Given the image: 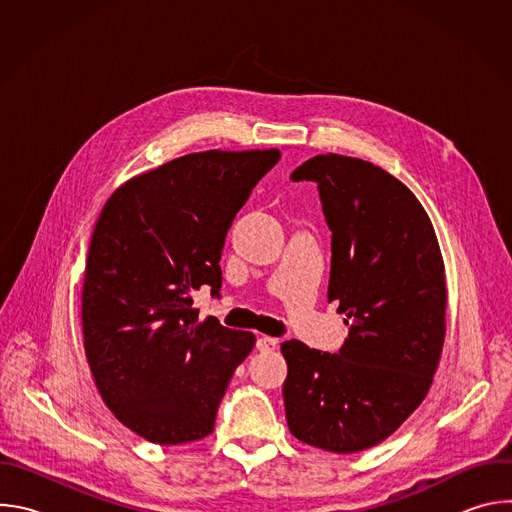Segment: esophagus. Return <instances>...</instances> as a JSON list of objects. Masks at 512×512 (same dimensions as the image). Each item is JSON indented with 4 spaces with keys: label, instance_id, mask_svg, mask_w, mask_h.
Instances as JSON below:
<instances>
[{
    "label": "esophagus",
    "instance_id": "34e87169",
    "mask_svg": "<svg viewBox=\"0 0 512 512\" xmlns=\"http://www.w3.org/2000/svg\"><path fill=\"white\" fill-rule=\"evenodd\" d=\"M257 350H261V352H271V350H275L277 348V340L275 338H269V336H261V338H257Z\"/></svg>",
    "mask_w": 512,
    "mask_h": 512
}]
</instances>
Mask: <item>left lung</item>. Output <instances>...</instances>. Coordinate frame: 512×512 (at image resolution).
Returning a JSON list of instances; mask_svg holds the SVG:
<instances>
[{
  "label": "left lung",
  "mask_w": 512,
  "mask_h": 512,
  "mask_svg": "<svg viewBox=\"0 0 512 512\" xmlns=\"http://www.w3.org/2000/svg\"><path fill=\"white\" fill-rule=\"evenodd\" d=\"M291 180L318 184L332 231L328 302L346 316L338 354L281 344L291 435L314 448H373L419 407L446 336V273L433 225L415 194L383 168L316 156Z\"/></svg>",
  "instance_id": "left-lung-1"
}]
</instances>
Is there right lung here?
Here are the masks:
<instances>
[{
	"label": "right lung",
	"mask_w": 512,
	"mask_h": 512,
	"mask_svg": "<svg viewBox=\"0 0 512 512\" xmlns=\"http://www.w3.org/2000/svg\"><path fill=\"white\" fill-rule=\"evenodd\" d=\"M279 150H208L131 178L105 202L85 283L83 336L105 405L160 446L212 433L229 381L255 346L245 330L198 320L192 291L218 296L233 218Z\"/></svg>",
	"instance_id": "1"
}]
</instances>
